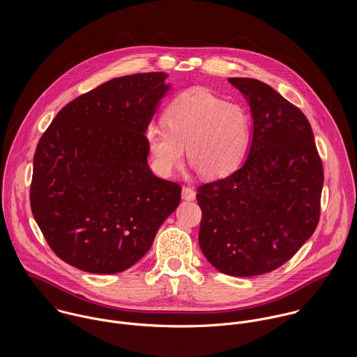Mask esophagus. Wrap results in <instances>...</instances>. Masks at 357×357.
Returning <instances> with one entry per match:
<instances>
[{"label": "esophagus", "mask_w": 357, "mask_h": 357, "mask_svg": "<svg viewBox=\"0 0 357 357\" xmlns=\"http://www.w3.org/2000/svg\"><path fill=\"white\" fill-rule=\"evenodd\" d=\"M181 197H183V199H185V201H194L195 197H197V192H195L194 188H191V187H183V190H181Z\"/></svg>", "instance_id": "esophagus-1"}]
</instances>
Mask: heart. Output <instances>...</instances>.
Masks as SVG:
<instances>
[{"instance_id":"b5f03b06","label":"heart","mask_w":357,"mask_h":357,"mask_svg":"<svg viewBox=\"0 0 357 357\" xmlns=\"http://www.w3.org/2000/svg\"><path fill=\"white\" fill-rule=\"evenodd\" d=\"M162 122L163 126L146 130V142L155 172L165 177L181 165L185 147L190 162L206 178L232 173L250 147V111L206 89L176 98L165 109Z\"/></svg>"}]
</instances>
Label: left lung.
<instances>
[{
	"label": "left lung",
	"instance_id": "left-lung-1",
	"mask_svg": "<svg viewBox=\"0 0 357 357\" xmlns=\"http://www.w3.org/2000/svg\"><path fill=\"white\" fill-rule=\"evenodd\" d=\"M249 102L253 139L231 176L197 188L199 246L231 276H257L287 262L320 218L323 163L304 112L269 85L228 78Z\"/></svg>",
	"mask_w": 357,
	"mask_h": 357
}]
</instances>
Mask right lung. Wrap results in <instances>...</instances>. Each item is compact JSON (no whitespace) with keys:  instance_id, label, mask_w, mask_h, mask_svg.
<instances>
[{"instance_id":"right-lung-1","label":"right lung","mask_w":357,"mask_h":357,"mask_svg":"<svg viewBox=\"0 0 357 357\" xmlns=\"http://www.w3.org/2000/svg\"><path fill=\"white\" fill-rule=\"evenodd\" d=\"M166 73L114 78L64 105L34 153L30 204L53 253L91 273H118L146 255L181 199L153 176L146 130Z\"/></svg>"}]
</instances>
